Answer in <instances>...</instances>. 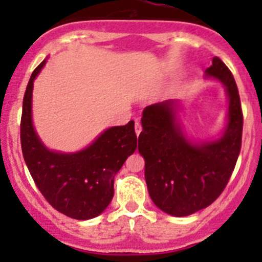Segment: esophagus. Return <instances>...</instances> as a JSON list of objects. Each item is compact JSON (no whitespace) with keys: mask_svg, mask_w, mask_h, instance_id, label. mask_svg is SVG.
Masks as SVG:
<instances>
[{"mask_svg":"<svg viewBox=\"0 0 262 262\" xmlns=\"http://www.w3.org/2000/svg\"><path fill=\"white\" fill-rule=\"evenodd\" d=\"M134 128H136V134H137V136H139V134H141V132H142L141 123H139V121H136V125H134Z\"/></svg>","mask_w":262,"mask_h":262,"instance_id":"esophagus-1","label":"esophagus"}]
</instances>
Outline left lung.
<instances>
[{"label":"left lung","mask_w":262,"mask_h":262,"mask_svg":"<svg viewBox=\"0 0 262 262\" xmlns=\"http://www.w3.org/2000/svg\"><path fill=\"white\" fill-rule=\"evenodd\" d=\"M204 76L221 82L228 100L226 126L216 138L187 136L179 100L153 104L142 114L138 150L146 161L148 192L158 209L173 216L209 207L226 187L241 150L244 116L233 76L216 57Z\"/></svg>","instance_id":"left-lung-1"}]
</instances>
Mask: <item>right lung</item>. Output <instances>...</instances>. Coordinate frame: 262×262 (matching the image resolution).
Masks as SVG:
<instances>
[{"label":"right lung","instance_id":"1","mask_svg":"<svg viewBox=\"0 0 262 262\" xmlns=\"http://www.w3.org/2000/svg\"><path fill=\"white\" fill-rule=\"evenodd\" d=\"M44 59L31 75L24 95L21 148L33 180L48 203L70 218L86 221L100 215L114 196V178L137 149L134 121L110 126L91 144L76 152L49 149L33 123L34 81Z\"/></svg>","mask_w":262,"mask_h":262}]
</instances>
